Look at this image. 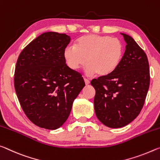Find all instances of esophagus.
<instances>
[{
  "mask_svg": "<svg viewBox=\"0 0 160 160\" xmlns=\"http://www.w3.org/2000/svg\"><path fill=\"white\" fill-rule=\"evenodd\" d=\"M84 82H85L86 85H88V84H89V83H90V81L87 79V78H84Z\"/></svg>",
  "mask_w": 160,
  "mask_h": 160,
  "instance_id": "esophagus-1",
  "label": "esophagus"
}]
</instances>
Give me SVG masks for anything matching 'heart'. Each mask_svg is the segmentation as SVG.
<instances>
[{
	"label": "heart",
	"instance_id": "b5f03b06",
	"mask_svg": "<svg viewBox=\"0 0 160 160\" xmlns=\"http://www.w3.org/2000/svg\"><path fill=\"white\" fill-rule=\"evenodd\" d=\"M123 51V44L118 39L90 34L78 38L75 46L66 47L64 57L70 69L77 70L86 61V74L93 75L97 73L98 76L105 77L119 66Z\"/></svg>",
	"mask_w": 160,
	"mask_h": 160
}]
</instances>
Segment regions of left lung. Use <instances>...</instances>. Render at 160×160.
<instances>
[{
  "label": "left lung",
  "instance_id": "1",
  "mask_svg": "<svg viewBox=\"0 0 160 160\" xmlns=\"http://www.w3.org/2000/svg\"><path fill=\"white\" fill-rule=\"evenodd\" d=\"M127 45L117 69L91 82L96 90L94 109L106 126L123 127L142 110L150 86V67L145 52L131 37L122 33Z\"/></svg>",
  "mask_w": 160,
  "mask_h": 160
}]
</instances>
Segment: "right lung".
<instances>
[{"label": "right lung", "instance_id": "obj_1", "mask_svg": "<svg viewBox=\"0 0 160 160\" xmlns=\"http://www.w3.org/2000/svg\"><path fill=\"white\" fill-rule=\"evenodd\" d=\"M66 34L49 32L29 43L18 57L14 86L21 108L37 126L55 130L69 117L84 87L82 74L66 64Z\"/></svg>", "mask_w": 160, "mask_h": 160}]
</instances>
